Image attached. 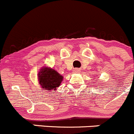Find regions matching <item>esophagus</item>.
<instances>
[{
    "instance_id": "1",
    "label": "esophagus",
    "mask_w": 134,
    "mask_h": 134,
    "mask_svg": "<svg viewBox=\"0 0 134 134\" xmlns=\"http://www.w3.org/2000/svg\"><path fill=\"white\" fill-rule=\"evenodd\" d=\"M79 70L78 69H76V68H75V69L73 70V72L74 73H78V72H79Z\"/></svg>"
}]
</instances>
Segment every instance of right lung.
<instances>
[{"label":"right lung","mask_w":134,"mask_h":134,"mask_svg":"<svg viewBox=\"0 0 134 134\" xmlns=\"http://www.w3.org/2000/svg\"><path fill=\"white\" fill-rule=\"evenodd\" d=\"M38 83L44 90H56L63 80V76L54 69L48 66H43L38 74Z\"/></svg>","instance_id":"right-lung-1"}]
</instances>
